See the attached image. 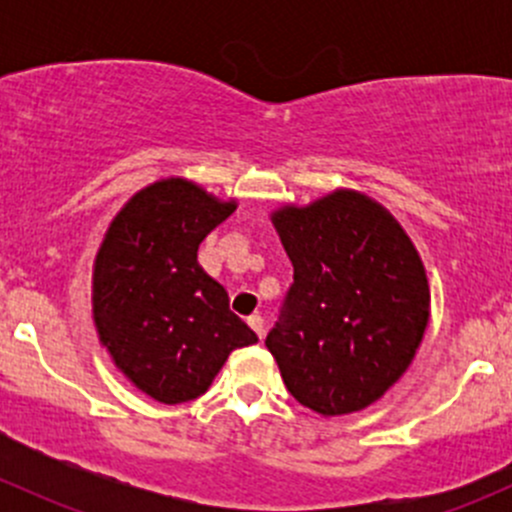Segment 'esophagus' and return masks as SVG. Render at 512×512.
I'll return each mask as SVG.
<instances>
[{
  "instance_id": "1",
  "label": "esophagus",
  "mask_w": 512,
  "mask_h": 512,
  "mask_svg": "<svg viewBox=\"0 0 512 512\" xmlns=\"http://www.w3.org/2000/svg\"><path fill=\"white\" fill-rule=\"evenodd\" d=\"M247 324H250V329H255L257 337H265V319H262V314H250V317H247Z\"/></svg>"
}]
</instances>
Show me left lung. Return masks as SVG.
I'll use <instances>...</instances> for the list:
<instances>
[{"mask_svg":"<svg viewBox=\"0 0 512 512\" xmlns=\"http://www.w3.org/2000/svg\"><path fill=\"white\" fill-rule=\"evenodd\" d=\"M294 267L265 344L289 394L322 416L366 409L401 379L428 324V280L376 200L334 190L272 213Z\"/></svg>","mask_w":512,"mask_h":512,"instance_id":"obj_1","label":"left lung"}]
</instances>
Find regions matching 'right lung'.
Masks as SVG:
<instances>
[{
  "mask_svg": "<svg viewBox=\"0 0 512 512\" xmlns=\"http://www.w3.org/2000/svg\"><path fill=\"white\" fill-rule=\"evenodd\" d=\"M200 185L165 178L113 218L94 265V322L118 369L160 404L198 399L232 349L257 334L230 312L198 247L235 213Z\"/></svg>",
  "mask_w": 512,
  "mask_h": 512,
  "instance_id": "1",
  "label": "right lung"
}]
</instances>
